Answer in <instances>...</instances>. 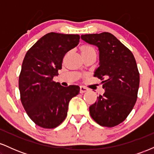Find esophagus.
Masks as SVG:
<instances>
[{"label": "esophagus", "instance_id": "esophagus-1", "mask_svg": "<svg viewBox=\"0 0 154 154\" xmlns=\"http://www.w3.org/2000/svg\"><path fill=\"white\" fill-rule=\"evenodd\" d=\"M88 91V89L87 88L84 87V86H80V93H84L85 92H87Z\"/></svg>", "mask_w": 154, "mask_h": 154}]
</instances>
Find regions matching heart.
<instances>
[{
  "mask_svg": "<svg viewBox=\"0 0 154 154\" xmlns=\"http://www.w3.org/2000/svg\"><path fill=\"white\" fill-rule=\"evenodd\" d=\"M80 52L83 57H85V56H88V55L93 54V53H95V50L94 48L89 46V45H82L80 48Z\"/></svg>",
  "mask_w": 154,
  "mask_h": 154,
  "instance_id": "b5f03b06",
  "label": "heart"
}]
</instances>
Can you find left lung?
I'll return each instance as SVG.
<instances>
[{"label": "left lung", "instance_id": "obj_1", "mask_svg": "<svg viewBox=\"0 0 154 154\" xmlns=\"http://www.w3.org/2000/svg\"><path fill=\"white\" fill-rule=\"evenodd\" d=\"M81 38L98 48L100 66L94 77L102 80L105 89L90 106V114L101 126H116L126 119L137 100L140 74L135 57L109 32L82 35Z\"/></svg>", "mask_w": 154, "mask_h": 154}]
</instances>
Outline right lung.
Segmentation results:
<instances>
[{"instance_id": "1", "label": "right lung", "mask_w": 154, "mask_h": 154, "mask_svg": "<svg viewBox=\"0 0 154 154\" xmlns=\"http://www.w3.org/2000/svg\"><path fill=\"white\" fill-rule=\"evenodd\" d=\"M79 39L78 35L48 33L24 56L19 77L21 101L29 117L41 128L53 129L62 123L70 100L79 93V86L63 87L53 78Z\"/></svg>"}]
</instances>
